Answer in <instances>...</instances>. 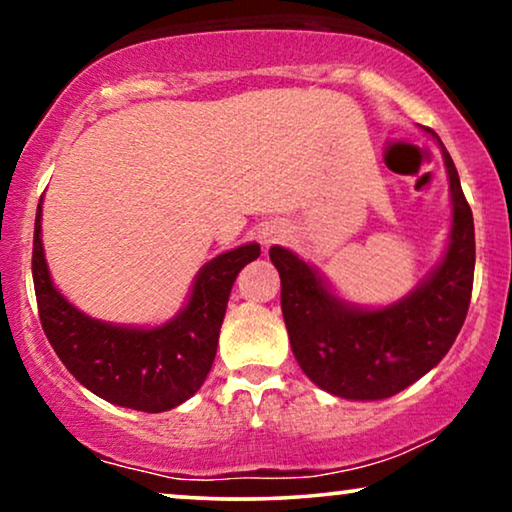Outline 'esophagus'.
Here are the masks:
<instances>
[{
    "instance_id": "1",
    "label": "esophagus",
    "mask_w": 512,
    "mask_h": 512,
    "mask_svg": "<svg viewBox=\"0 0 512 512\" xmlns=\"http://www.w3.org/2000/svg\"><path fill=\"white\" fill-rule=\"evenodd\" d=\"M261 240H263V244H265V247H270V244L277 240V235H272V230H270V233H263V237H261Z\"/></svg>"
}]
</instances>
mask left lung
<instances>
[{"instance_id":"obj_1","label":"left lung","mask_w":512,"mask_h":512,"mask_svg":"<svg viewBox=\"0 0 512 512\" xmlns=\"http://www.w3.org/2000/svg\"><path fill=\"white\" fill-rule=\"evenodd\" d=\"M443 158L454 205L450 247L440 268L401 303L375 312L356 310L331 296L296 254L270 249L282 279V314L293 356L317 387L352 401L389 398L429 373L457 340L471 305L475 228L445 146Z\"/></svg>"}]
</instances>
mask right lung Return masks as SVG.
I'll return each mask as SVG.
<instances>
[{
  "mask_svg": "<svg viewBox=\"0 0 512 512\" xmlns=\"http://www.w3.org/2000/svg\"><path fill=\"white\" fill-rule=\"evenodd\" d=\"M261 254L244 244L200 270L186 310L170 324L142 328L90 319L60 296L41 247V200L34 221L32 279L41 328L65 368L104 401L142 412H165L202 387L212 368L233 282Z\"/></svg>",
  "mask_w": 512,
  "mask_h": 512,
  "instance_id": "right-lung-1",
  "label": "right lung"
}]
</instances>
